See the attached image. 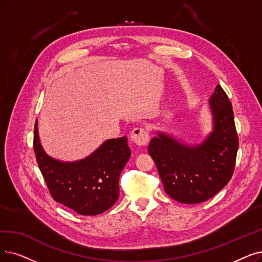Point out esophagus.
<instances>
[{"label":"esophagus","mask_w":262,"mask_h":262,"mask_svg":"<svg viewBox=\"0 0 262 262\" xmlns=\"http://www.w3.org/2000/svg\"><path fill=\"white\" fill-rule=\"evenodd\" d=\"M149 132L143 127H136L130 133V139L137 145H145L149 142Z\"/></svg>","instance_id":"34e87169"}]
</instances>
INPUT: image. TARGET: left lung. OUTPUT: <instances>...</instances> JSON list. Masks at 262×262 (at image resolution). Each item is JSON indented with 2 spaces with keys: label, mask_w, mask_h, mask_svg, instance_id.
I'll list each match as a JSON object with an SVG mask.
<instances>
[{
  "label": "left lung",
  "mask_w": 262,
  "mask_h": 262,
  "mask_svg": "<svg viewBox=\"0 0 262 262\" xmlns=\"http://www.w3.org/2000/svg\"><path fill=\"white\" fill-rule=\"evenodd\" d=\"M209 105L213 130L202 143L190 146L158 132L147 147L167 195L182 203L207 201L233 174L238 138L232 105L220 84Z\"/></svg>",
  "instance_id": "obj_1"
}]
</instances>
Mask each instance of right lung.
<instances>
[{"label": "right lung", "instance_id": "add662e5", "mask_svg": "<svg viewBox=\"0 0 262 262\" xmlns=\"http://www.w3.org/2000/svg\"><path fill=\"white\" fill-rule=\"evenodd\" d=\"M34 152L52 198L80 215L104 213L119 199V179L130 156L127 138L108 139L81 161L64 163L43 151L37 120Z\"/></svg>", "mask_w": 262, "mask_h": 262}]
</instances>
